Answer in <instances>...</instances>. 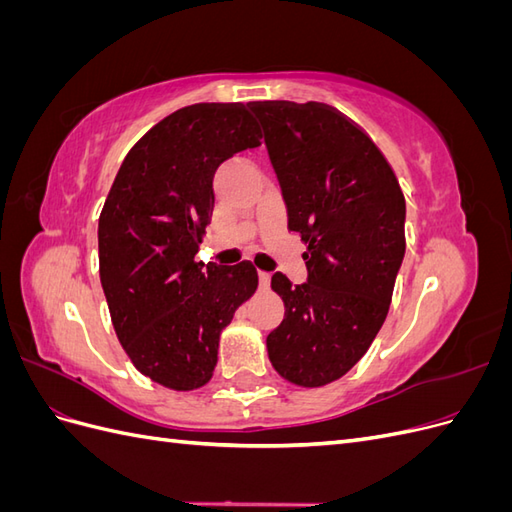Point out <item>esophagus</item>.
<instances>
[{
  "label": "esophagus",
  "instance_id": "34e87169",
  "mask_svg": "<svg viewBox=\"0 0 512 512\" xmlns=\"http://www.w3.org/2000/svg\"><path fill=\"white\" fill-rule=\"evenodd\" d=\"M258 284H260V290H267L271 286V275L265 273V271H260L258 273Z\"/></svg>",
  "mask_w": 512,
  "mask_h": 512
}]
</instances>
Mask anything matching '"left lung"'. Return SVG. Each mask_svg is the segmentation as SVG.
<instances>
[{
    "label": "left lung",
    "mask_w": 512,
    "mask_h": 512,
    "mask_svg": "<svg viewBox=\"0 0 512 512\" xmlns=\"http://www.w3.org/2000/svg\"><path fill=\"white\" fill-rule=\"evenodd\" d=\"M307 282L275 273L286 314L269 333L277 374L324 386L359 363L389 314L406 252V198L374 141L318 102H254Z\"/></svg>",
    "instance_id": "left-lung-1"
}]
</instances>
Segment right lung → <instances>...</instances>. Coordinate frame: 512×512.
Listing matches in <instances>:
<instances>
[{
  "mask_svg": "<svg viewBox=\"0 0 512 512\" xmlns=\"http://www.w3.org/2000/svg\"><path fill=\"white\" fill-rule=\"evenodd\" d=\"M260 145L243 104L168 115L123 160L98 224L100 282L134 367L166 389L205 386L224 327L258 288L252 262H196L213 211V175Z\"/></svg>",
  "mask_w": 512,
  "mask_h": 512,
  "instance_id": "add662e5",
  "label": "right lung"
}]
</instances>
